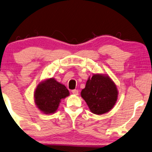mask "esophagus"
I'll return each instance as SVG.
<instances>
[{"mask_svg": "<svg viewBox=\"0 0 152 152\" xmlns=\"http://www.w3.org/2000/svg\"><path fill=\"white\" fill-rule=\"evenodd\" d=\"M72 94H74V95H77L78 93H79V91H78V90L74 89V90L72 91Z\"/></svg>", "mask_w": 152, "mask_h": 152, "instance_id": "34e87169", "label": "esophagus"}]
</instances>
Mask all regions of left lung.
<instances>
[{
    "mask_svg": "<svg viewBox=\"0 0 152 152\" xmlns=\"http://www.w3.org/2000/svg\"><path fill=\"white\" fill-rule=\"evenodd\" d=\"M118 91L113 80L105 74H94L89 77L81 96L93 113H108L113 109L118 99Z\"/></svg>",
    "mask_w": 152,
    "mask_h": 152,
    "instance_id": "1",
    "label": "left lung"
}]
</instances>
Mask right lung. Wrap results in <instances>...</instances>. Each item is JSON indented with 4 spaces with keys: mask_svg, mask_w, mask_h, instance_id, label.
<instances>
[{
    "mask_svg": "<svg viewBox=\"0 0 152 152\" xmlns=\"http://www.w3.org/2000/svg\"><path fill=\"white\" fill-rule=\"evenodd\" d=\"M70 94L64 84L55 78L46 79L39 83L34 92V102L37 108L45 114L55 113L61 99Z\"/></svg>",
    "mask_w": 152,
    "mask_h": 152,
    "instance_id": "1",
    "label": "right lung"
}]
</instances>
